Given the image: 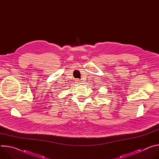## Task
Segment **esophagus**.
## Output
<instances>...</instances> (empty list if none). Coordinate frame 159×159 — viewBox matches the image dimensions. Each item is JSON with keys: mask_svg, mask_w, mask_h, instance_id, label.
I'll list each match as a JSON object with an SVG mask.
<instances>
[{"mask_svg": "<svg viewBox=\"0 0 159 159\" xmlns=\"http://www.w3.org/2000/svg\"><path fill=\"white\" fill-rule=\"evenodd\" d=\"M75 82H76V83H77V84H80V83H81V82H82V81H80V80H79V79H76V80H75Z\"/></svg>", "mask_w": 159, "mask_h": 159, "instance_id": "34e87169", "label": "esophagus"}]
</instances>
